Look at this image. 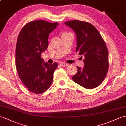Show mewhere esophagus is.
<instances>
[{
	"label": "esophagus",
	"mask_w": 126,
	"mask_h": 126,
	"mask_svg": "<svg viewBox=\"0 0 126 126\" xmlns=\"http://www.w3.org/2000/svg\"><path fill=\"white\" fill-rule=\"evenodd\" d=\"M60 65L62 66H64V67H65V66H67L68 65V64H67V63H61L60 64Z\"/></svg>",
	"instance_id": "1"
}]
</instances>
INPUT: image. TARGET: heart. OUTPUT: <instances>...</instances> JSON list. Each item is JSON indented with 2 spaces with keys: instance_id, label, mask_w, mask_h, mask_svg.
<instances>
[{
  "instance_id": "b5f03b06",
  "label": "heart",
  "mask_w": 126,
  "mask_h": 126,
  "mask_svg": "<svg viewBox=\"0 0 126 126\" xmlns=\"http://www.w3.org/2000/svg\"><path fill=\"white\" fill-rule=\"evenodd\" d=\"M69 34H71V33H67V32H64V33H63L62 34V36H64V35H66Z\"/></svg>"
}]
</instances>
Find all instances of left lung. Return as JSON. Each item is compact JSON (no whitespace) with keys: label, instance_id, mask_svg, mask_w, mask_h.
Returning a JSON list of instances; mask_svg holds the SVG:
<instances>
[{"label":"left lung","instance_id":"obj_1","mask_svg":"<svg viewBox=\"0 0 126 126\" xmlns=\"http://www.w3.org/2000/svg\"><path fill=\"white\" fill-rule=\"evenodd\" d=\"M64 23L76 34V51L85 57L84 67H77V72L72 79L85 89L95 88L103 82L109 69V52L106 44L96 28L89 22L72 20Z\"/></svg>","mask_w":126,"mask_h":126}]
</instances>
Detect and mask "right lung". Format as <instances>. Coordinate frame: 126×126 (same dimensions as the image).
Returning a JSON list of instances; mask_svg holds the SVG:
<instances>
[{"mask_svg": "<svg viewBox=\"0 0 126 126\" xmlns=\"http://www.w3.org/2000/svg\"><path fill=\"white\" fill-rule=\"evenodd\" d=\"M58 25L44 20L27 23L17 37L16 66L19 77L27 89L35 94L45 92L50 86L57 63L49 64L41 57L48 47L49 34Z\"/></svg>", "mask_w": 126, "mask_h": 126, "instance_id": "add662e5", "label": "right lung"}]
</instances>
